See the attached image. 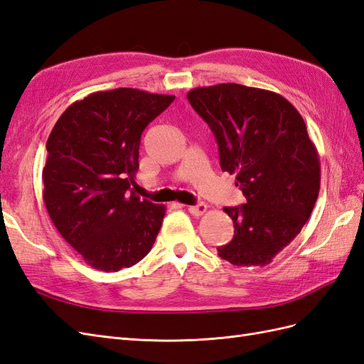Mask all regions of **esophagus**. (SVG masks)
<instances>
[{
    "mask_svg": "<svg viewBox=\"0 0 364 364\" xmlns=\"http://www.w3.org/2000/svg\"><path fill=\"white\" fill-rule=\"evenodd\" d=\"M206 209H208V206H206L205 203H197V205L188 206V211H190L193 215H196V217L203 215V214L206 213Z\"/></svg>",
    "mask_w": 364,
    "mask_h": 364,
    "instance_id": "34e87169",
    "label": "esophagus"
}]
</instances>
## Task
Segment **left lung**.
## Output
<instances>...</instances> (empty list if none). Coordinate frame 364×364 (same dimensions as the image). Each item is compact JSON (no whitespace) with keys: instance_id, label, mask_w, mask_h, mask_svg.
<instances>
[{"instance_id":"1","label":"left lung","mask_w":364,"mask_h":364,"mask_svg":"<svg viewBox=\"0 0 364 364\" xmlns=\"http://www.w3.org/2000/svg\"><path fill=\"white\" fill-rule=\"evenodd\" d=\"M188 102L213 130L220 167L246 197L223 211L234 238L217 247L234 266H267L301 232L321 190V161L304 118L277 92L238 83L194 87Z\"/></svg>"}]
</instances>
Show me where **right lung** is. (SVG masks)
I'll return each instance as SVG.
<instances>
[{"label":"right lung","mask_w":364,"mask_h":364,"mask_svg":"<svg viewBox=\"0 0 364 364\" xmlns=\"http://www.w3.org/2000/svg\"><path fill=\"white\" fill-rule=\"evenodd\" d=\"M173 100L134 87L94 92L68 106L51 130L43 203L59 234L97 270L135 266L155 243L165 206L132 186L142 132Z\"/></svg>","instance_id":"right-lung-1"}]
</instances>
